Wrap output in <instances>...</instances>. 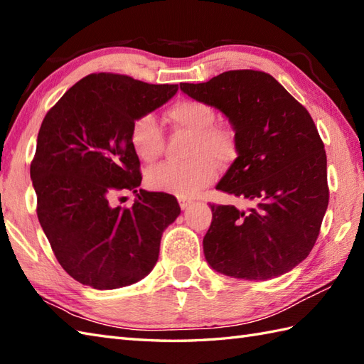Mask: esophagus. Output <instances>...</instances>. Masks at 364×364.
<instances>
[{
    "mask_svg": "<svg viewBox=\"0 0 364 364\" xmlns=\"http://www.w3.org/2000/svg\"><path fill=\"white\" fill-rule=\"evenodd\" d=\"M178 201H180V208H181L183 210H186V209H188V208L192 205V201H191V200H186V198H180Z\"/></svg>",
    "mask_w": 364,
    "mask_h": 364,
    "instance_id": "34e87169",
    "label": "esophagus"
}]
</instances>
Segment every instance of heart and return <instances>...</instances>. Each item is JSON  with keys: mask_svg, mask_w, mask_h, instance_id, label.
<instances>
[{"mask_svg": "<svg viewBox=\"0 0 364 364\" xmlns=\"http://www.w3.org/2000/svg\"><path fill=\"white\" fill-rule=\"evenodd\" d=\"M167 117L176 129L192 134L186 163H164L151 167L146 175L149 188L188 198L213 183L218 164L232 161L237 154L234 132L215 124V109L196 99H183L168 107ZM130 144L142 161L151 163L161 155L164 136L155 114L142 113L134 117L130 129Z\"/></svg>", "mask_w": 364, "mask_h": 364, "instance_id": "obj_1", "label": "heart"}]
</instances>
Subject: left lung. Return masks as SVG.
Returning a JSON list of instances; mask_svg holds the SVG:
<instances>
[{
    "mask_svg": "<svg viewBox=\"0 0 364 364\" xmlns=\"http://www.w3.org/2000/svg\"><path fill=\"white\" fill-rule=\"evenodd\" d=\"M180 88L220 109L235 132L237 158L217 189L256 201L248 210L210 205L208 264L247 281L289 273L310 255L328 205L327 156L314 119L262 71H226Z\"/></svg>",
    "mask_w": 364,
    "mask_h": 364,
    "instance_id": "obj_1",
    "label": "left lung"
}]
</instances>
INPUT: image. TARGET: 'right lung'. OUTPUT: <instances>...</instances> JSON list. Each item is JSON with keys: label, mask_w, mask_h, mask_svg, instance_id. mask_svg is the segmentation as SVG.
Returning a JSON list of instances; mask_svg holds the SVG:
<instances>
[{"label": "right lung", "mask_w": 364, "mask_h": 364, "mask_svg": "<svg viewBox=\"0 0 364 364\" xmlns=\"http://www.w3.org/2000/svg\"><path fill=\"white\" fill-rule=\"evenodd\" d=\"M176 91L122 74H90L41 122L31 163L38 222L58 264L83 285L113 290L146 277L163 231L181 213L173 196L138 189L139 158L130 144L134 117ZM121 190L137 193L132 208L109 206Z\"/></svg>", "instance_id": "add662e5"}]
</instances>
